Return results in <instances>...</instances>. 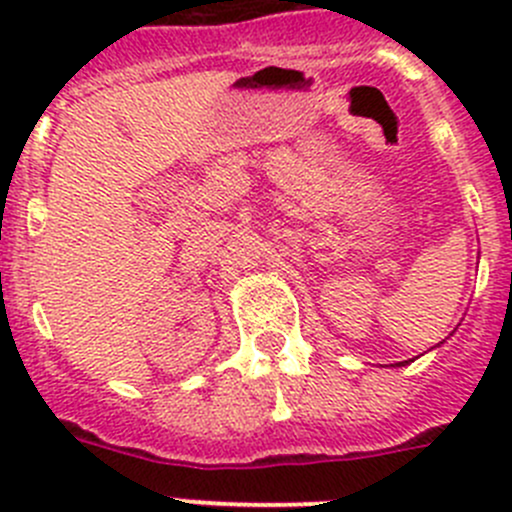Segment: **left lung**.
Here are the masks:
<instances>
[{
	"mask_svg": "<svg viewBox=\"0 0 512 512\" xmlns=\"http://www.w3.org/2000/svg\"><path fill=\"white\" fill-rule=\"evenodd\" d=\"M443 344V342H441ZM411 361H414V359H409V361H399V364H394V366H406V364H411Z\"/></svg>",
	"mask_w": 512,
	"mask_h": 512,
	"instance_id": "1",
	"label": "left lung"
}]
</instances>
